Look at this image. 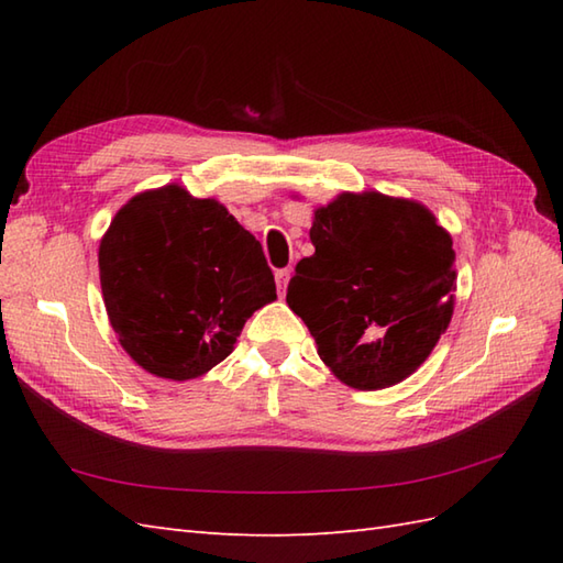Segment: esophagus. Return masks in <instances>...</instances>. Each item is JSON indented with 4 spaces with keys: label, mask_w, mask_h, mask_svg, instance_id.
Here are the masks:
<instances>
[{
    "label": "esophagus",
    "mask_w": 563,
    "mask_h": 563,
    "mask_svg": "<svg viewBox=\"0 0 563 563\" xmlns=\"http://www.w3.org/2000/svg\"><path fill=\"white\" fill-rule=\"evenodd\" d=\"M288 280H290V268L275 271V285H278V292L280 295H285V288H288Z\"/></svg>",
    "instance_id": "obj_1"
}]
</instances>
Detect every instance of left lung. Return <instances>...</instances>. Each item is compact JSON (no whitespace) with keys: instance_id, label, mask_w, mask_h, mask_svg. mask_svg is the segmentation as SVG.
<instances>
[{"instance_id":"1","label":"left lung","mask_w":563,"mask_h":563,"mask_svg":"<svg viewBox=\"0 0 563 563\" xmlns=\"http://www.w3.org/2000/svg\"><path fill=\"white\" fill-rule=\"evenodd\" d=\"M314 254L297 263L290 309L329 369L385 389L423 365L454 309L452 236L416 200L341 194L314 210Z\"/></svg>"}]
</instances>
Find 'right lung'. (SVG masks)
Masks as SVG:
<instances>
[{
    "label": "right lung",
    "instance_id": "obj_1",
    "mask_svg": "<svg viewBox=\"0 0 563 563\" xmlns=\"http://www.w3.org/2000/svg\"><path fill=\"white\" fill-rule=\"evenodd\" d=\"M99 273L125 353L176 382L222 363L246 319L275 300L256 236L222 202L194 198L178 184L137 194L115 212Z\"/></svg>",
    "mask_w": 563,
    "mask_h": 563
}]
</instances>
